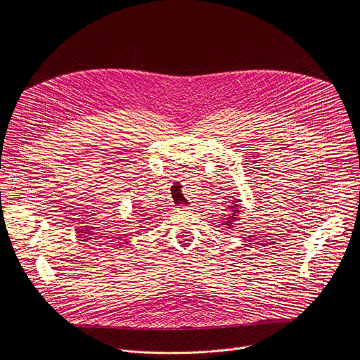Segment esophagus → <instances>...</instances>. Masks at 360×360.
Returning a JSON list of instances; mask_svg holds the SVG:
<instances>
[{
  "mask_svg": "<svg viewBox=\"0 0 360 360\" xmlns=\"http://www.w3.org/2000/svg\"><path fill=\"white\" fill-rule=\"evenodd\" d=\"M188 210H191V208L186 207V205H184V207H179V211H188Z\"/></svg>",
  "mask_w": 360,
  "mask_h": 360,
  "instance_id": "esophagus-1",
  "label": "esophagus"
}]
</instances>
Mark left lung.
Returning a JSON list of instances; mask_svg holds the SVG:
<instances>
[{"instance_id": "1", "label": "left lung", "mask_w": 360, "mask_h": 360, "mask_svg": "<svg viewBox=\"0 0 360 360\" xmlns=\"http://www.w3.org/2000/svg\"><path fill=\"white\" fill-rule=\"evenodd\" d=\"M240 200L239 199H235L231 205H229V210H231V214H228V215H225V218H224V224L222 225H225L226 228H229V229H232L233 228V224L239 219L238 217H239V212H240V203H239Z\"/></svg>"}]
</instances>
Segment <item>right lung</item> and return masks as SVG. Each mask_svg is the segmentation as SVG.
<instances>
[{"label":"right lung","instance_id":"add662e5","mask_svg":"<svg viewBox=\"0 0 360 360\" xmlns=\"http://www.w3.org/2000/svg\"><path fill=\"white\" fill-rule=\"evenodd\" d=\"M138 222H142V221H138ZM141 228H143V226H141Z\"/></svg>","mask_w":360,"mask_h":360}]
</instances>
